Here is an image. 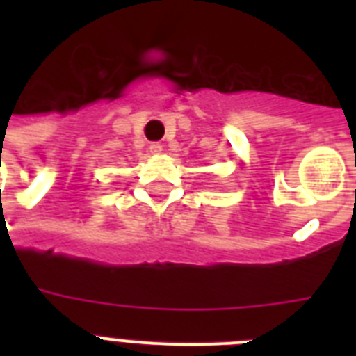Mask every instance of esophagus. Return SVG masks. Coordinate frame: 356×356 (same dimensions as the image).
I'll return each instance as SVG.
<instances>
[{
	"label": "esophagus",
	"instance_id": "esophagus-1",
	"mask_svg": "<svg viewBox=\"0 0 356 356\" xmlns=\"http://www.w3.org/2000/svg\"><path fill=\"white\" fill-rule=\"evenodd\" d=\"M149 151L153 153V155H159V153L162 151V145L159 144V142H153V144L149 145Z\"/></svg>",
	"mask_w": 356,
	"mask_h": 356
}]
</instances>
